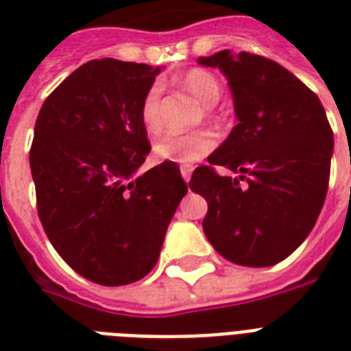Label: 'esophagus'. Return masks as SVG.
I'll list each match as a JSON object with an SVG mask.
<instances>
[{
	"mask_svg": "<svg viewBox=\"0 0 351 351\" xmlns=\"http://www.w3.org/2000/svg\"><path fill=\"white\" fill-rule=\"evenodd\" d=\"M193 165H180V173H182V178L186 182H189V178H191V173H193Z\"/></svg>",
	"mask_w": 351,
	"mask_h": 351,
	"instance_id": "34e87169",
	"label": "esophagus"
}]
</instances>
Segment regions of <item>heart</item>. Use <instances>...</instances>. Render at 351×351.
Returning <instances> with one entry per match:
<instances>
[{
	"label": "heart",
	"instance_id": "heart-1",
	"mask_svg": "<svg viewBox=\"0 0 351 351\" xmlns=\"http://www.w3.org/2000/svg\"><path fill=\"white\" fill-rule=\"evenodd\" d=\"M182 87L191 93L200 104L213 107L220 100L222 87L213 73L206 69H191L184 74ZM160 96H162V85H151L143 96L142 107H140V118L143 127L149 132H156L162 129V111H160ZM217 145L215 132L208 129H198L191 132H167L154 143V156L164 162H176V164H193L209 154Z\"/></svg>",
	"mask_w": 351,
	"mask_h": 351
}]
</instances>
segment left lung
Instances as JSON below:
<instances>
[{
    "instance_id": "8db88e82",
    "label": "left lung",
    "mask_w": 351,
    "mask_h": 351,
    "mask_svg": "<svg viewBox=\"0 0 351 351\" xmlns=\"http://www.w3.org/2000/svg\"><path fill=\"white\" fill-rule=\"evenodd\" d=\"M198 63L224 73L239 120L189 182L208 200L204 233L230 262L273 266L304 242L321 213L332 127L315 93L273 60L220 51ZM213 165L237 176L220 177Z\"/></svg>"
}]
</instances>
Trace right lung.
<instances>
[{
  "label": "right lung",
  "instance_id": "right-lung-1",
  "mask_svg": "<svg viewBox=\"0 0 351 351\" xmlns=\"http://www.w3.org/2000/svg\"><path fill=\"white\" fill-rule=\"evenodd\" d=\"M160 67L84 63L43 101L30 147L38 217L87 280L123 286L154 267L187 193L175 162L138 175L151 151L140 107Z\"/></svg>",
  "mask_w": 351,
  "mask_h": 351
}]
</instances>
